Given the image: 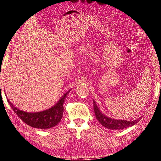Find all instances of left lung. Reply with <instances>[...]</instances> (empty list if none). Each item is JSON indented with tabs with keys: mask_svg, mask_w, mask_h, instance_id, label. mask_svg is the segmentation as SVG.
Listing matches in <instances>:
<instances>
[{
	"mask_svg": "<svg viewBox=\"0 0 161 161\" xmlns=\"http://www.w3.org/2000/svg\"><path fill=\"white\" fill-rule=\"evenodd\" d=\"M93 101V108L95 113L96 118L99 121V123L103 125L105 128H107L110 130H122L124 128H127L131 126H133L136 124H137L141 118L138 119L134 121H127L122 119H115L113 118H110L103 114L100 111L99 109L97 107L95 101Z\"/></svg>",
	"mask_w": 161,
	"mask_h": 161,
	"instance_id": "obj_1",
	"label": "left lung"
}]
</instances>
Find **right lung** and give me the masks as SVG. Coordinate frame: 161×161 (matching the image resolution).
I'll return each instance as SVG.
<instances>
[{"label":"right lung","instance_id":"1","mask_svg":"<svg viewBox=\"0 0 161 161\" xmlns=\"http://www.w3.org/2000/svg\"><path fill=\"white\" fill-rule=\"evenodd\" d=\"M70 90L68 91L58 101V103L51 108L36 113H30L19 109L13 105L8 99H7V101L14 113L26 124L35 128L49 129L54 127L61 121L64 111L63 104Z\"/></svg>","mask_w":161,"mask_h":161}]
</instances>
